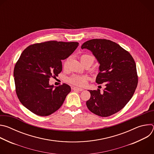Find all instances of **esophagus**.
<instances>
[{"label": "esophagus", "mask_w": 154, "mask_h": 154, "mask_svg": "<svg viewBox=\"0 0 154 154\" xmlns=\"http://www.w3.org/2000/svg\"><path fill=\"white\" fill-rule=\"evenodd\" d=\"M73 90L74 91H82L83 90V89L80 88H78V87H74L73 88Z\"/></svg>", "instance_id": "1"}]
</instances>
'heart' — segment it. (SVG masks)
I'll return each mask as SVG.
<instances>
[{"instance_id":"b5f03b06","label":"heart","mask_w":154,"mask_h":154,"mask_svg":"<svg viewBox=\"0 0 154 154\" xmlns=\"http://www.w3.org/2000/svg\"><path fill=\"white\" fill-rule=\"evenodd\" d=\"M69 60H70V57H68L64 60L63 63V67L64 69L67 68ZM80 60L83 64L85 63H90L91 64H92L95 60V58L91 54H82L80 56ZM88 80H89V77L88 75L74 74L68 79V82L71 84L80 86H83L86 84L87 81Z\"/></svg>"}]
</instances>
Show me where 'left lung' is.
Segmentation results:
<instances>
[{
  "label": "left lung",
  "instance_id": "1",
  "mask_svg": "<svg viewBox=\"0 0 154 154\" xmlns=\"http://www.w3.org/2000/svg\"><path fill=\"white\" fill-rule=\"evenodd\" d=\"M81 48L91 51L100 63L96 82L105 85L100 90H89L86 106L101 117L111 116L122 109L132 97L138 85L136 63L130 54L117 43L105 39H93Z\"/></svg>",
  "mask_w": 154,
  "mask_h": 154
}]
</instances>
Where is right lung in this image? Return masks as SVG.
<instances>
[{
  "mask_svg": "<svg viewBox=\"0 0 154 154\" xmlns=\"http://www.w3.org/2000/svg\"><path fill=\"white\" fill-rule=\"evenodd\" d=\"M78 46L77 42L49 41L30 45L21 54L13 72L16 93L30 112L46 116L61 107L71 87L63 83L54 88L49 81L61 72V60L69 57Z\"/></svg>",
  "mask_w": 154,
  "mask_h": 154,
  "instance_id": "add662e5",
  "label": "right lung"
}]
</instances>
